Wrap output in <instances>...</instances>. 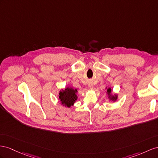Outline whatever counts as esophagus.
I'll return each mask as SVG.
<instances>
[{"instance_id": "obj_1", "label": "esophagus", "mask_w": 158, "mask_h": 158, "mask_svg": "<svg viewBox=\"0 0 158 158\" xmlns=\"http://www.w3.org/2000/svg\"><path fill=\"white\" fill-rule=\"evenodd\" d=\"M88 85H89V87L90 88H92V87H93V85H92L91 83H89V84Z\"/></svg>"}]
</instances>
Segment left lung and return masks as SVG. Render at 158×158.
<instances>
[{"mask_svg": "<svg viewBox=\"0 0 158 158\" xmlns=\"http://www.w3.org/2000/svg\"><path fill=\"white\" fill-rule=\"evenodd\" d=\"M111 89L110 88H109L108 89H107V93H108L109 94H110V93H111ZM111 100H112V101H113V100H115V99H117V96H116V95H115V96H113V97H111Z\"/></svg>", "mask_w": 158, "mask_h": 158, "instance_id": "obj_1", "label": "left lung"}]
</instances>
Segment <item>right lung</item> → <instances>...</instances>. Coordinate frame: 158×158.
Returning a JSON list of instances; mask_svg holds the SVG:
<instances>
[{"instance_id":"right-lung-1","label":"right lung","mask_w":158,"mask_h":158,"mask_svg":"<svg viewBox=\"0 0 158 158\" xmlns=\"http://www.w3.org/2000/svg\"><path fill=\"white\" fill-rule=\"evenodd\" d=\"M77 92V89H73L70 87H67L64 90L60 91L59 99L61 103L68 107L73 106L77 99L76 95Z\"/></svg>"}]
</instances>
